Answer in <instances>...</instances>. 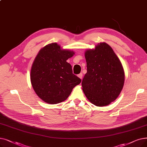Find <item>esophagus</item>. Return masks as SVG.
Instances as JSON below:
<instances>
[{
  "label": "esophagus",
  "instance_id": "obj_1",
  "mask_svg": "<svg viewBox=\"0 0 147 147\" xmlns=\"http://www.w3.org/2000/svg\"><path fill=\"white\" fill-rule=\"evenodd\" d=\"M78 77H79L80 79H82V77H83V74H82V73H80L79 74H78Z\"/></svg>",
  "mask_w": 147,
  "mask_h": 147
}]
</instances>
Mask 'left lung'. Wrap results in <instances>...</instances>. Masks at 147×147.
I'll list each match as a JSON object with an SVG mask.
<instances>
[{"mask_svg":"<svg viewBox=\"0 0 147 147\" xmlns=\"http://www.w3.org/2000/svg\"><path fill=\"white\" fill-rule=\"evenodd\" d=\"M87 73L82 89L88 100L102 107L115 100L122 91L125 79L121 62L112 47L105 42L85 52Z\"/></svg>","mask_w":147,"mask_h":147,"instance_id":"left-lung-1","label":"left lung"}]
</instances>
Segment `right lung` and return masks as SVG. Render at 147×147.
<instances>
[{
  "instance_id": "1",
  "label": "right lung",
  "mask_w": 147,
  "mask_h": 147,
  "mask_svg": "<svg viewBox=\"0 0 147 147\" xmlns=\"http://www.w3.org/2000/svg\"><path fill=\"white\" fill-rule=\"evenodd\" d=\"M73 51L62 49L56 42L42 47L35 57L30 69V82L36 95L47 103L65 101L81 79L73 74L67 60Z\"/></svg>"
}]
</instances>
